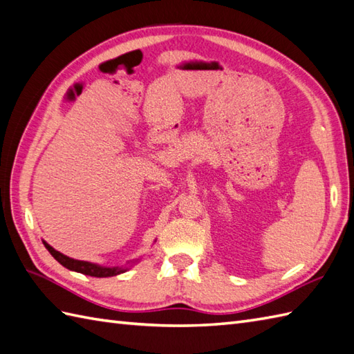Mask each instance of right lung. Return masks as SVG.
I'll use <instances>...</instances> for the list:
<instances>
[{
  "label": "right lung",
  "mask_w": 354,
  "mask_h": 354,
  "mask_svg": "<svg viewBox=\"0 0 354 354\" xmlns=\"http://www.w3.org/2000/svg\"><path fill=\"white\" fill-rule=\"evenodd\" d=\"M46 246L48 251L50 252V255H53L55 260L63 264L66 269L68 270H75V272H80L82 274H88V277H94V278H108V277H115V274H120L123 273L124 269H111V267H100V266H96V264H91V263H87V261H80V260H73V258H68L63 254H59L58 251H55V249L53 246H49L46 242H43Z\"/></svg>",
  "instance_id": "right-lung-1"
}]
</instances>
